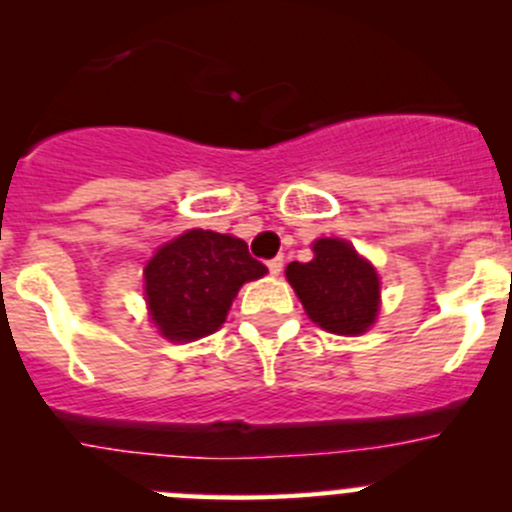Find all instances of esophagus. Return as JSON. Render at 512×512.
<instances>
[{"instance_id": "1", "label": "esophagus", "mask_w": 512, "mask_h": 512, "mask_svg": "<svg viewBox=\"0 0 512 512\" xmlns=\"http://www.w3.org/2000/svg\"><path fill=\"white\" fill-rule=\"evenodd\" d=\"M282 265H285V260H282V257H275V260H270L267 262V267H270V275H280L282 272Z\"/></svg>"}]
</instances>
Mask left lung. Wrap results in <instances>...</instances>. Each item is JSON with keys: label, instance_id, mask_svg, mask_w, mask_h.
Here are the masks:
<instances>
[{"label": "left lung", "instance_id": "8db88e82", "mask_svg": "<svg viewBox=\"0 0 512 512\" xmlns=\"http://www.w3.org/2000/svg\"><path fill=\"white\" fill-rule=\"evenodd\" d=\"M287 280L312 322L332 334L366 332L379 312V277L344 240L314 242L312 262H289Z\"/></svg>", "mask_w": 512, "mask_h": 512}]
</instances>
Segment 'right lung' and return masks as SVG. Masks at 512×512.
Here are the masks:
<instances>
[{"mask_svg": "<svg viewBox=\"0 0 512 512\" xmlns=\"http://www.w3.org/2000/svg\"><path fill=\"white\" fill-rule=\"evenodd\" d=\"M267 272L245 240L190 230L146 265V299L160 334L173 342L208 337L225 322L237 289Z\"/></svg>", "mask_w": 512, "mask_h": 512, "instance_id": "1", "label": "right lung"}]
</instances>
